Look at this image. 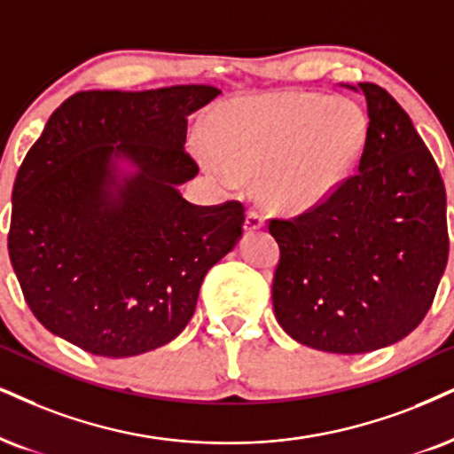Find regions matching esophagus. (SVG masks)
<instances>
[{
    "instance_id": "34e87169",
    "label": "esophagus",
    "mask_w": 454,
    "mask_h": 454,
    "mask_svg": "<svg viewBox=\"0 0 454 454\" xmlns=\"http://www.w3.org/2000/svg\"><path fill=\"white\" fill-rule=\"evenodd\" d=\"M262 227H265V216H262L259 210H248V215H246V225H244L246 231H256V229H262Z\"/></svg>"
}]
</instances>
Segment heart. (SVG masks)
Listing matches in <instances>:
<instances>
[{"label":"heart","mask_w":454,"mask_h":454,"mask_svg":"<svg viewBox=\"0 0 454 454\" xmlns=\"http://www.w3.org/2000/svg\"><path fill=\"white\" fill-rule=\"evenodd\" d=\"M204 168L236 187L261 172V198L273 208L305 210L351 175L366 141V115L354 100L317 94L238 98L215 111Z\"/></svg>","instance_id":"heart-1"}]
</instances>
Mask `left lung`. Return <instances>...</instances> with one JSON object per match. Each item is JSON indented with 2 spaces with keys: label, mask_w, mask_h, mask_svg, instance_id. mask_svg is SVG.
<instances>
[{
  "label": "left lung",
  "mask_w": 454,
  "mask_h": 454,
  "mask_svg": "<svg viewBox=\"0 0 454 454\" xmlns=\"http://www.w3.org/2000/svg\"><path fill=\"white\" fill-rule=\"evenodd\" d=\"M354 90L368 111L357 170L303 215L270 221L279 246L276 320L330 354H366L411 334L449 261L446 192L432 153L387 90L368 82Z\"/></svg>",
  "instance_id": "left-lung-1"
}]
</instances>
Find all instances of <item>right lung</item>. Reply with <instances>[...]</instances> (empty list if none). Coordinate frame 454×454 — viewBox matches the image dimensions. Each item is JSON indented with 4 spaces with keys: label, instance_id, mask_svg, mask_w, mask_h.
<instances>
[{
    "label": "right lung",
    "instance_id": "add662e5",
    "mask_svg": "<svg viewBox=\"0 0 454 454\" xmlns=\"http://www.w3.org/2000/svg\"><path fill=\"white\" fill-rule=\"evenodd\" d=\"M215 86L88 90L50 115L12 189L8 253L33 316L88 354L130 357L183 333L244 206L189 204L187 117ZM117 159L135 170L124 176Z\"/></svg>",
    "mask_w": 454,
    "mask_h": 454
}]
</instances>
